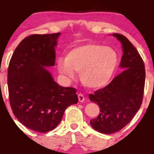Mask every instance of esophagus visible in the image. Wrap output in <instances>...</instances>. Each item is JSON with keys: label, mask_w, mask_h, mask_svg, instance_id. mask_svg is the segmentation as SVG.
<instances>
[{"label": "esophagus", "mask_w": 154, "mask_h": 154, "mask_svg": "<svg viewBox=\"0 0 154 154\" xmlns=\"http://www.w3.org/2000/svg\"><path fill=\"white\" fill-rule=\"evenodd\" d=\"M78 100H79V101L80 102H83L85 100V96L83 95V94H81V93H80V94H78Z\"/></svg>", "instance_id": "esophagus-1"}]
</instances>
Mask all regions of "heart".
Masks as SVG:
<instances>
[{"mask_svg":"<svg viewBox=\"0 0 154 154\" xmlns=\"http://www.w3.org/2000/svg\"><path fill=\"white\" fill-rule=\"evenodd\" d=\"M119 64V56L113 48L96 43H87L74 48L66 54V60L57 62L62 74L74 78L80 73L83 84L91 88H99L109 82Z\"/></svg>","mask_w":154,"mask_h":154,"instance_id":"heart-1","label":"heart"}]
</instances>
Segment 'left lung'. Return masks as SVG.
Wrapping results in <instances>:
<instances>
[{
    "mask_svg": "<svg viewBox=\"0 0 154 154\" xmlns=\"http://www.w3.org/2000/svg\"><path fill=\"white\" fill-rule=\"evenodd\" d=\"M112 35L122 45L120 67L124 70L106 87L88 96L100 112L90 125L105 134L119 131L133 119L142 105L145 82L144 62L137 50L125 35Z\"/></svg>",
    "mask_w": 154,
    "mask_h": 154,
    "instance_id": "left-lung-1",
    "label": "left lung"
}]
</instances>
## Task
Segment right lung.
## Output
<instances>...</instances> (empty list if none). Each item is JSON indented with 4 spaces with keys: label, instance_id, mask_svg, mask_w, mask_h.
Listing matches in <instances>:
<instances>
[{
    "label": "right lung",
    "instance_id": "obj_1",
    "mask_svg": "<svg viewBox=\"0 0 154 154\" xmlns=\"http://www.w3.org/2000/svg\"><path fill=\"white\" fill-rule=\"evenodd\" d=\"M60 34L26 37L15 48L9 64L7 83L13 114L22 125L38 133L55 129L66 108L78 102L77 90L57 84L45 68L55 64Z\"/></svg>",
    "mask_w": 154,
    "mask_h": 154
}]
</instances>
